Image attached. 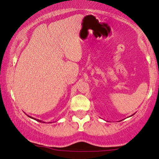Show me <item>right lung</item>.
Here are the masks:
<instances>
[{"label":"right lung","instance_id":"add662e5","mask_svg":"<svg viewBox=\"0 0 159 159\" xmlns=\"http://www.w3.org/2000/svg\"><path fill=\"white\" fill-rule=\"evenodd\" d=\"M30 118H32V117H30ZM32 119H34V120H36V121H39V122H43V121H42L41 120H39V119H34V118H32Z\"/></svg>","mask_w":159,"mask_h":159}]
</instances>
